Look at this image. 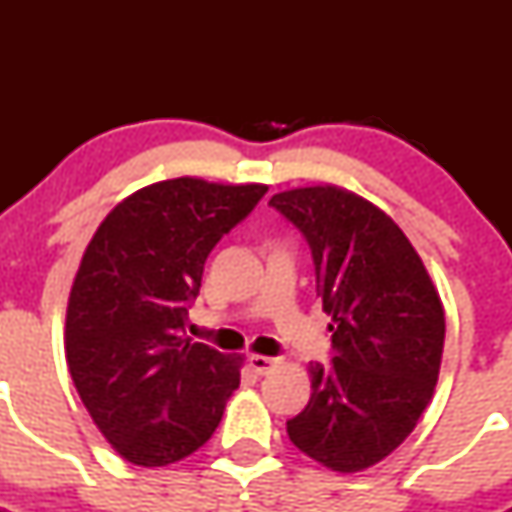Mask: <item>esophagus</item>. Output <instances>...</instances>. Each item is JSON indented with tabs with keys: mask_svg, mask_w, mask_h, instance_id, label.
Here are the masks:
<instances>
[{
	"mask_svg": "<svg viewBox=\"0 0 512 512\" xmlns=\"http://www.w3.org/2000/svg\"><path fill=\"white\" fill-rule=\"evenodd\" d=\"M280 361H282V359H277V356H262V354H252V356H250V366H252V369H255L260 376L270 374V371L275 369V366L280 364Z\"/></svg>",
	"mask_w": 512,
	"mask_h": 512,
	"instance_id": "obj_1",
	"label": "esophagus"
}]
</instances>
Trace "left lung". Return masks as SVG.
<instances>
[{
  "mask_svg": "<svg viewBox=\"0 0 512 512\" xmlns=\"http://www.w3.org/2000/svg\"><path fill=\"white\" fill-rule=\"evenodd\" d=\"M270 205L309 242L334 359L309 364L312 396L289 441L339 473L384 461L416 428L441 369L446 317L421 257L369 200L314 185Z\"/></svg>",
  "mask_w": 512,
  "mask_h": 512,
  "instance_id": "8db88e82",
  "label": "left lung"
}]
</instances>
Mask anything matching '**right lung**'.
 I'll return each instance as SVG.
<instances>
[{
    "label": "right lung",
    "instance_id": "right-lung-1",
    "mask_svg": "<svg viewBox=\"0 0 512 512\" xmlns=\"http://www.w3.org/2000/svg\"><path fill=\"white\" fill-rule=\"evenodd\" d=\"M267 185L160 180L91 237L66 307V364L98 431L136 466L198 451L240 386L242 356L185 337L210 250Z\"/></svg>",
    "mask_w": 512,
    "mask_h": 512
}]
</instances>
